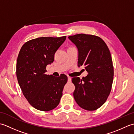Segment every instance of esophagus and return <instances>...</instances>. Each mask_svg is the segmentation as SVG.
I'll use <instances>...</instances> for the list:
<instances>
[{
    "mask_svg": "<svg viewBox=\"0 0 134 134\" xmlns=\"http://www.w3.org/2000/svg\"><path fill=\"white\" fill-rule=\"evenodd\" d=\"M68 81L69 82L71 81V78L70 77V76H68Z\"/></svg>",
    "mask_w": 134,
    "mask_h": 134,
    "instance_id": "1",
    "label": "esophagus"
}]
</instances>
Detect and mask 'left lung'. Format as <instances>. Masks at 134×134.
<instances>
[{
  "label": "left lung",
  "mask_w": 134,
  "mask_h": 134,
  "mask_svg": "<svg viewBox=\"0 0 134 134\" xmlns=\"http://www.w3.org/2000/svg\"><path fill=\"white\" fill-rule=\"evenodd\" d=\"M78 51V67L83 65L88 75L72 78L75 89L73 96L79 107L95 110L109 96L113 79V67L110 51L99 37L78 34L69 37Z\"/></svg>",
  "instance_id": "8db88e82"
}]
</instances>
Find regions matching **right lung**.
<instances>
[{
    "instance_id": "add662e5",
    "label": "right lung",
    "mask_w": 134,
    "mask_h": 134,
    "mask_svg": "<svg viewBox=\"0 0 134 134\" xmlns=\"http://www.w3.org/2000/svg\"><path fill=\"white\" fill-rule=\"evenodd\" d=\"M66 38L39 37L25 43L16 61V74L25 97L36 109L49 111L59 105L67 76L47 75L46 67Z\"/></svg>"
}]
</instances>
